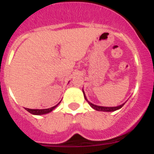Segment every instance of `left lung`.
<instances>
[{
  "label": "left lung",
  "mask_w": 154,
  "mask_h": 154,
  "mask_svg": "<svg viewBox=\"0 0 154 154\" xmlns=\"http://www.w3.org/2000/svg\"><path fill=\"white\" fill-rule=\"evenodd\" d=\"M82 92H83L84 97H85V100L88 102V103L89 104V106H90L92 107V109H94L95 110H97V111H101V112H114V111H116V110H118V109H119L122 108V107L124 106L125 103H126V102H125V103H123V104L119 105V106H109V107H108V106H97V105H95V104H93V103H90V102H89V100L87 99L83 89H82ZM126 101H127V100H126Z\"/></svg>",
  "instance_id": "obj_1"
}]
</instances>
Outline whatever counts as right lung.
Wrapping results in <instances>:
<instances>
[{"instance_id":"add662e5","label":"right lung","mask_w":154,"mask_h":154,"mask_svg":"<svg viewBox=\"0 0 154 154\" xmlns=\"http://www.w3.org/2000/svg\"><path fill=\"white\" fill-rule=\"evenodd\" d=\"M61 103V101L58 103L57 105H55V106L51 107V108H48V109H28V108H24L25 109L29 112L31 114H33V115H38V116H40V115H44V114H47V113H49L51 112V111L55 109L57 106H58L59 103Z\"/></svg>"}]
</instances>
